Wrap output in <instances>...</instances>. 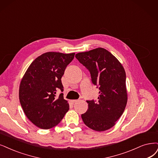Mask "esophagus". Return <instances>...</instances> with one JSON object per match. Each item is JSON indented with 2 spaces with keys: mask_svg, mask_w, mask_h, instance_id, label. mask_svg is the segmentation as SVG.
Segmentation results:
<instances>
[{
  "mask_svg": "<svg viewBox=\"0 0 158 158\" xmlns=\"http://www.w3.org/2000/svg\"><path fill=\"white\" fill-rule=\"evenodd\" d=\"M77 101H78L77 100H72V103H75V102H77Z\"/></svg>",
  "mask_w": 158,
  "mask_h": 158,
  "instance_id": "1",
  "label": "esophagus"
}]
</instances>
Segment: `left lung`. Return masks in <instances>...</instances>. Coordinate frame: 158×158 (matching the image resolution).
Masks as SVG:
<instances>
[{"instance_id": "8db88e82", "label": "left lung", "mask_w": 158, "mask_h": 158, "mask_svg": "<svg viewBox=\"0 0 158 158\" xmlns=\"http://www.w3.org/2000/svg\"><path fill=\"white\" fill-rule=\"evenodd\" d=\"M75 57L90 72L92 83L100 90L97 101H86L89 109L81 114L83 121L93 130H107L114 126L126 106L125 70L117 58L103 48L79 52Z\"/></svg>"}]
</instances>
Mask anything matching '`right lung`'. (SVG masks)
Segmentation results:
<instances>
[{
	"label": "right lung",
	"mask_w": 158,
	"mask_h": 158,
	"mask_svg": "<svg viewBox=\"0 0 158 158\" xmlns=\"http://www.w3.org/2000/svg\"><path fill=\"white\" fill-rule=\"evenodd\" d=\"M75 53L48 52L36 58L21 81L19 97L27 117L37 127L50 129L60 123L69 104L56 91H63L61 78Z\"/></svg>",
	"instance_id": "1"
}]
</instances>
